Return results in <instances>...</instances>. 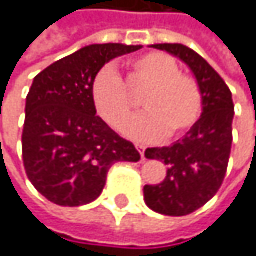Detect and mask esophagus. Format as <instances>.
Wrapping results in <instances>:
<instances>
[{
	"label": "esophagus",
	"mask_w": 256,
	"mask_h": 256,
	"mask_svg": "<svg viewBox=\"0 0 256 256\" xmlns=\"http://www.w3.org/2000/svg\"><path fill=\"white\" fill-rule=\"evenodd\" d=\"M137 150H138V153H140L142 159H145V146H142V145H137Z\"/></svg>",
	"instance_id": "1"
}]
</instances>
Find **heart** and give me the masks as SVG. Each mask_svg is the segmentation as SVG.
Here are the masks:
<instances>
[{"instance_id": "1", "label": "heart", "mask_w": 256, "mask_h": 256, "mask_svg": "<svg viewBox=\"0 0 256 256\" xmlns=\"http://www.w3.org/2000/svg\"><path fill=\"white\" fill-rule=\"evenodd\" d=\"M132 80L146 88L142 105L146 111L124 127L126 135L138 142L159 137L175 138L188 132L202 113V94L198 82L180 73L176 62L160 52L140 56L130 64ZM97 114L113 129H121L130 118L134 103L121 78L111 66L102 68L90 84Z\"/></svg>"}]
</instances>
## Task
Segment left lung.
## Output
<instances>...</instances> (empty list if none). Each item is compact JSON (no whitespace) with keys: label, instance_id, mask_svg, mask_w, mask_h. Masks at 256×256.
<instances>
[{"label":"left lung","instance_id":"obj_1","mask_svg":"<svg viewBox=\"0 0 256 256\" xmlns=\"http://www.w3.org/2000/svg\"><path fill=\"white\" fill-rule=\"evenodd\" d=\"M188 65L202 94V114L182 140L148 148L146 159L162 160V183L143 188L146 206L160 215L183 216L200 208L220 190L232 145V94L215 70L183 44H153Z\"/></svg>","mask_w":256,"mask_h":256}]
</instances>
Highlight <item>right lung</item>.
<instances>
[{
  "instance_id": "right-lung-1",
  "label": "right lung",
  "mask_w": 256,
  "mask_h": 256,
  "mask_svg": "<svg viewBox=\"0 0 256 256\" xmlns=\"http://www.w3.org/2000/svg\"><path fill=\"white\" fill-rule=\"evenodd\" d=\"M126 44H90L34 78L25 105L24 166L33 186L50 202L80 207L96 200L116 162H138L130 142L97 116L90 97L96 74L124 54Z\"/></svg>"
}]
</instances>
